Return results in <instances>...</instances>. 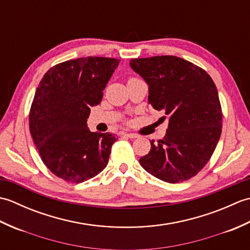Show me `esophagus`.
<instances>
[{
  "instance_id": "esophagus-1",
  "label": "esophagus",
  "mask_w": 250,
  "mask_h": 250,
  "mask_svg": "<svg viewBox=\"0 0 250 250\" xmlns=\"http://www.w3.org/2000/svg\"><path fill=\"white\" fill-rule=\"evenodd\" d=\"M121 135L125 137H129V139H137V137H139V135L134 133H122Z\"/></svg>"
}]
</instances>
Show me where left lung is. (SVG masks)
Listing matches in <instances>:
<instances>
[{"label": "left lung", "mask_w": 250, "mask_h": 250, "mask_svg": "<svg viewBox=\"0 0 250 250\" xmlns=\"http://www.w3.org/2000/svg\"><path fill=\"white\" fill-rule=\"evenodd\" d=\"M130 66L148 84V104L168 118L166 136L158 143L150 141V151L140 164L169 184L195 176L221 135V106L213 79L201 67L174 56L132 59Z\"/></svg>", "instance_id": "obj_1"}]
</instances>
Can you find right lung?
Masks as SVG:
<instances>
[{
  "label": "right lung",
  "mask_w": 250,
  "mask_h": 250,
  "mask_svg": "<svg viewBox=\"0 0 250 250\" xmlns=\"http://www.w3.org/2000/svg\"><path fill=\"white\" fill-rule=\"evenodd\" d=\"M119 61L87 57L62 62L49 68L36 88L30 132L42 160L59 178L83 183L107 166L118 136L91 132L87 119Z\"/></svg>",
  "instance_id": "1"
}]
</instances>
